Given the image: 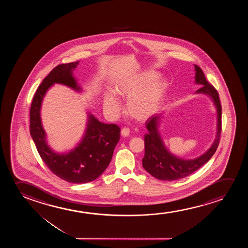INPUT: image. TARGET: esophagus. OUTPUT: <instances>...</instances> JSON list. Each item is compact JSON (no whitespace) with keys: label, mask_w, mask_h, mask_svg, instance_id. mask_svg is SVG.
Returning <instances> with one entry per match:
<instances>
[{"label":"esophagus","mask_w":248,"mask_h":248,"mask_svg":"<svg viewBox=\"0 0 248 248\" xmlns=\"http://www.w3.org/2000/svg\"><path fill=\"white\" fill-rule=\"evenodd\" d=\"M121 136L124 137H127L129 136V129L128 128H123L121 130Z\"/></svg>","instance_id":"1"}]
</instances>
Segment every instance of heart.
<instances>
[{
  "instance_id": "obj_1",
  "label": "heart",
  "mask_w": 248,
  "mask_h": 248,
  "mask_svg": "<svg viewBox=\"0 0 248 248\" xmlns=\"http://www.w3.org/2000/svg\"><path fill=\"white\" fill-rule=\"evenodd\" d=\"M154 71L121 78L116 83L114 93L122 98L129 99L126 111L131 118L138 121L149 119L163 102L166 90V81L157 78ZM103 108L110 115L116 116L119 103L112 93H107L103 99Z\"/></svg>"
}]
</instances>
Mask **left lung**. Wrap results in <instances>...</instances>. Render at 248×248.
<instances>
[{
  "instance_id": "8db88e82",
  "label": "left lung",
  "mask_w": 248,
  "mask_h": 248,
  "mask_svg": "<svg viewBox=\"0 0 248 248\" xmlns=\"http://www.w3.org/2000/svg\"><path fill=\"white\" fill-rule=\"evenodd\" d=\"M195 66V82L201 85L196 93L207 95L212 99L217 109V134L213 145L202 156L194 159H183L173 155L168 150L160 136V121L162 113L154 114L146 120V127L148 132L144 136L145 155L142 166L148 173L161 180H177L190 175L207 163L213 156L219 144L221 135V107L219 96L216 89L206 79L204 73L197 65Z\"/></svg>"
}]
</instances>
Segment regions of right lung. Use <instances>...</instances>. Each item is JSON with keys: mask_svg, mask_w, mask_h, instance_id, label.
Instances as JSON below:
<instances>
[{"mask_svg": "<svg viewBox=\"0 0 248 248\" xmlns=\"http://www.w3.org/2000/svg\"><path fill=\"white\" fill-rule=\"evenodd\" d=\"M78 62L58 65L43 79L31 103L30 131L38 153L52 173L70 183L84 184L97 179L108 168L119 141L121 129L114 124L100 122L88 112L86 129L80 142L68 153H58L48 146L41 119L43 98L54 84L81 92L73 75Z\"/></svg>", "mask_w": 248, "mask_h": 248, "instance_id": "add662e5", "label": "right lung"}]
</instances>
